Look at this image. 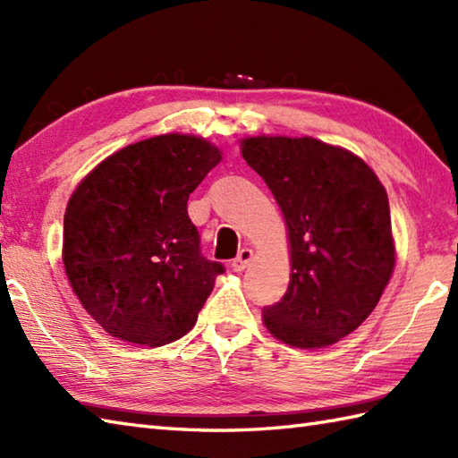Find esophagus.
I'll return each mask as SVG.
<instances>
[{
    "label": "esophagus",
    "mask_w": 458,
    "mask_h": 458,
    "mask_svg": "<svg viewBox=\"0 0 458 458\" xmlns=\"http://www.w3.org/2000/svg\"><path fill=\"white\" fill-rule=\"evenodd\" d=\"M251 258H254V251H251L250 248L240 250V254H238L234 259H232L230 267L234 269V271H244V269L248 267L250 261H251Z\"/></svg>",
    "instance_id": "obj_1"
}]
</instances>
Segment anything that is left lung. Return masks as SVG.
I'll use <instances>...</instances> for the list:
<instances>
[{
  "label": "left lung",
  "instance_id": "obj_1",
  "mask_svg": "<svg viewBox=\"0 0 458 458\" xmlns=\"http://www.w3.org/2000/svg\"><path fill=\"white\" fill-rule=\"evenodd\" d=\"M242 155L289 230L291 279L264 307L267 330L297 348L338 343L376 309L394 271L386 189L356 155L313 138H250Z\"/></svg>",
  "mask_w": 458,
  "mask_h": 458
}]
</instances>
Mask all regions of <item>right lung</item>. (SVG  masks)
<instances>
[{
	"mask_svg": "<svg viewBox=\"0 0 458 458\" xmlns=\"http://www.w3.org/2000/svg\"><path fill=\"white\" fill-rule=\"evenodd\" d=\"M218 161L220 151L194 135H157L110 155L74 191L63 261L106 333L161 346L197 323L224 266L200 254L187 202Z\"/></svg>",
	"mask_w": 458,
	"mask_h": 458,
	"instance_id": "add662e5",
	"label": "right lung"
}]
</instances>
